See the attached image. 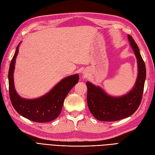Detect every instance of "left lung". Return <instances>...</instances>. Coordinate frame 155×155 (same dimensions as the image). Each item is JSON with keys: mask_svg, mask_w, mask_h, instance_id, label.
Returning a JSON list of instances; mask_svg holds the SVG:
<instances>
[{"mask_svg": "<svg viewBox=\"0 0 155 155\" xmlns=\"http://www.w3.org/2000/svg\"><path fill=\"white\" fill-rule=\"evenodd\" d=\"M127 37L137 59L138 69L137 81L131 91L122 97H113L106 94L100 87L90 82L87 83L88 108L99 120L116 121L128 117L135 113L142 101L146 76V65L133 37L130 35Z\"/></svg>", "mask_w": 155, "mask_h": 155, "instance_id": "8db88e82", "label": "left lung"}]
</instances>
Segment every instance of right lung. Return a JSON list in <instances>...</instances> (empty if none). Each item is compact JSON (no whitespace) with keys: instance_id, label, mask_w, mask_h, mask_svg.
<instances>
[{"instance_id":"right-lung-1","label":"right lung","mask_w":155,"mask_h":155,"mask_svg":"<svg viewBox=\"0 0 155 155\" xmlns=\"http://www.w3.org/2000/svg\"><path fill=\"white\" fill-rule=\"evenodd\" d=\"M19 44L10 63L8 79L9 94L15 110L25 118L36 122H46L54 120L60 114L66 96L79 81V76H68L58 83L51 91L35 99H24L16 92L13 83L15 59L18 52Z\"/></svg>"}]
</instances>
